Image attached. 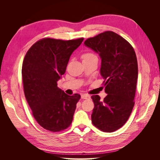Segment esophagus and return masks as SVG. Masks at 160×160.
Listing matches in <instances>:
<instances>
[{"label":"esophagus","mask_w":160,"mask_h":160,"mask_svg":"<svg viewBox=\"0 0 160 160\" xmlns=\"http://www.w3.org/2000/svg\"><path fill=\"white\" fill-rule=\"evenodd\" d=\"M91 98V96L88 94H86V93H83L81 95V98L83 99H89Z\"/></svg>","instance_id":"34e87169"}]
</instances>
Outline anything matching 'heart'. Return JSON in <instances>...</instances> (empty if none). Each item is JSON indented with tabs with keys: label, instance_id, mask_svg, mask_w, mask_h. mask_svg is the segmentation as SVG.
<instances>
[{
	"label": "heart",
	"instance_id": "heart-1",
	"mask_svg": "<svg viewBox=\"0 0 160 160\" xmlns=\"http://www.w3.org/2000/svg\"><path fill=\"white\" fill-rule=\"evenodd\" d=\"M92 56H95V55H93V53H85V54L83 55V59H87V58L91 57Z\"/></svg>",
	"mask_w": 160,
	"mask_h": 160
}]
</instances>
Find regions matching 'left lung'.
<instances>
[{
	"mask_svg": "<svg viewBox=\"0 0 160 160\" xmlns=\"http://www.w3.org/2000/svg\"><path fill=\"white\" fill-rule=\"evenodd\" d=\"M84 45L101 58L100 73L108 94L103 101L98 95L91 96L92 123L102 132H115L127 122L134 106L138 77L136 55L126 40L112 31L88 38Z\"/></svg>",
	"mask_w": 160,
	"mask_h": 160,
	"instance_id": "1",
	"label": "left lung"
}]
</instances>
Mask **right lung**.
<instances>
[{"instance_id":"add662e5","label":"right lung","mask_w":160,"mask_h":160,"mask_svg":"<svg viewBox=\"0 0 160 160\" xmlns=\"http://www.w3.org/2000/svg\"><path fill=\"white\" fill-rule=\"evenodd\" d=\"M83 38L62 41L46 38L37 41L24 59L22 76L27 103L38 123L52 132L72 123L79 94L69 95L57 87L71 54Z\"/></svg>"}]
</instances>
